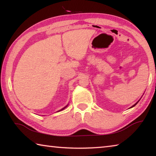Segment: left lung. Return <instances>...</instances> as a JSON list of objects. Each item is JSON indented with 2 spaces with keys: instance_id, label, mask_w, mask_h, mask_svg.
<instances>
[{
  "instance_id": "1",
  "label": "left lung",
  "mask_w": 156,
  "mask_h": 156,
  "mask_svg": "<svg viewBox=\"0 0 156 156\" xmlns=\"http://www.w3.org/2000/svg\"><path fill=\"white\" fill-rule=\"evenodd\" d=\"M139 101H140V100H138V102H136V104H135V105H133V106H132V107H134V106H136V105H137V103H138V102H139Z\"/></svg>"
}]
</instances>
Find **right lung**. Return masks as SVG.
Here are the masks:
<instances>
[{"instance_id": "obj_1", "label": "right lung", "mask_w": 156, "mask_h": 156, "mask_svg": "<svg viewBox=\"0 0 156 156\" xmlns=\"http://www.w3.org/2000/svg\"><path fill=\"white\" fill-rule=\"evenodd\" d=\"M67 107V106H66V107H65L64 108H62V109H60V111H62V110H63V109H65V108H66V107ZM60 111H58V112H60Z\"/></svg>"}]
</instances>
